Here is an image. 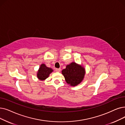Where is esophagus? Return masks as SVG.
Segmentation results:
<instances>
[{
  "label": "esophagus",
  "instance_id": "1",
  "mask_svg": "<svg viewBox=\"0 0 125 125\" xmlns=\"http://www.w3.org/2000/svg\"><path fill=\"white\" fill-rule=\"evenodd\" d=\"M56 71L57 72H60L61 71V68H56Z\"/></svg>",
  "mask_w": 125,
  "mask_h": 125
}]
</instances>
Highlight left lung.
I'll return each instance as SVG.
<instances>
[{"instance_id":"1","label":"left lung","mask_w":125,"mask_h":125,"mask_svg":"<svg viewBox=\"0 0 125 125\" xmlns=\"http://www.w3.org/2000/svg\"><path fill=\"white\" fill-rule=\"evenodd\" d=\"M85 69L74 62L67 65L62 73L66 82L71 86H77L82 82L85 75Z\"/></svg>"}]
</instances>
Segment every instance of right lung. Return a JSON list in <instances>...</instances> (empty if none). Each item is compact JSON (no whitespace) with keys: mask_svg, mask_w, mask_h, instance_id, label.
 <instances>
[{"mask_svg":"<svg viewBox=\"0 0 125 125\" xmlns=\"http://www.w3.org/2000/svg\"><path fill=\"white\" fill-rule=\"evenodd\" d=\"M53 71V70L46 66L44 64H42L38 72L37 77L40 80H44L48 77L50 74Z\"/></svg>","mask_w":125,"mask_h":125,"instance_id":"obj_1","label":"right lung"}]
</instances>
